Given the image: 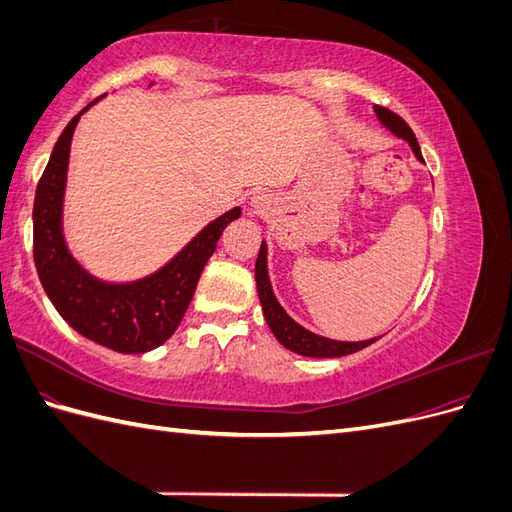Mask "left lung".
Wrapping results in <instances>:
<instances>
[{"label":"left lung","instance_id":"8db88e82","mask_svg":"<svg viewBox=\"0 0 512 512\" xmlns=\"http://www.w3.org/2000/svg\"><path fill=\"white\" fill-rule=\"evenodd\" d=\"M376 115L382 121V126L389 128L395 136L404 138V141L410 143L414 156L423 162L421 156V147H418L416 136L412 132V128L408 123L401 119L397 113L389 111L384 106H376ZM256 288H258V297H260V305L262 312H265V320L271 327L273 335L277 337L284 348L297 352L301 356H314V359H331V356H346L352 352H359L367 346H371L376 342L378 337L367 339V342H337V339H329V337H320L312 331L303 329L299 322H294L286 312L284 307L277 303L271 282H269V271H267V243L262 241L260 252L256 258Z\"/></svg>","mask_w":512,"mask_h":512}]
</instances>
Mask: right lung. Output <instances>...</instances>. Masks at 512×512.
I'll return each instance as SVG.
<instances>
[{
  "label": "right lung",
  "instance_id": "add662e5",
  "mask_svg": "<svg viewBox=\"0 0 512 512\" xmlns=\"http://www.w3.org/2000/svg\"><path fill=\"white\" fill-rule=\"evenodd\" d=\"M91 104L61 132L38 181L34 260L44 292L74 331L115 352L141 354L162 346L177 331L196 292L200 273L218 247L224 228L239 218L241 209L235 207L213 220L166 267L145 280L104 284L91 277L68 252L61 230L72 134Z\"/></svg>",
  "mask_w": 512,
  "mask_h": 512
}]
</instances>
